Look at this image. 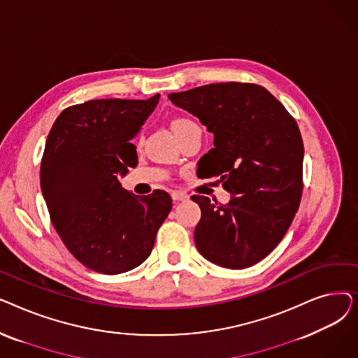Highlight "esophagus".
<instances>
[{
	"label": "esophagus",
	"instance_id": "34e87169",
	"mask_svg": "<svg viewBox=\"0 0 358 358\" xmlns=\"http://www.w3.org/2000/svg\"><path fill=\"white\" fill-rule=\"evenodd\" d=\"M171 197H173L174 201H184V200L189 199V196L181 193V192H173V193H171Z\"/></svg>",
	"mask_w": 358,
	"mask_h": 358
}]
</instances>
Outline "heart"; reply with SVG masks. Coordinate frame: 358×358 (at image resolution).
<instances>
[{
	"label": "heart",
	"instance_id": "b5f03b06",
	"mask_svg": "<svg viewBox=\"0 0 358 358\" xmlns=\"http://www.w3.org/2000/svg\"><path fill=\"white\" fill-rule=\"evenodd\" d=\"M173 130H180V129H187V127H199L193 120L190 119H185V117H180V119H176L173 122Z\"/></svg>",
	"mask_w": 358,
	"mask_h": 358
}]
</instances>
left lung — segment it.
Here are the masks:
<instances>
[{
    "label": "left lung",
    "mask_w": 358,
    "mask_h": 358,
    "mask_svg": "<svg viewBox=\"0 0 358 358\" xmlns=\"http://www.w3.org/2000/svg\"><path fill=\"white\" fill-rule=\"evenodd\" d=\"M168 99L213 134L200 176H219L231 193L228 204L192 196L201 210L199 252L224 268L257 264L283 239L302 197L305 150L294 119L257 84H209Z\"/></svg>",
    "instance_id": "8db88e82"
}]
</instances>
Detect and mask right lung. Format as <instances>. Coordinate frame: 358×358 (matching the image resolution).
Returning a JSON list of instances; mask_svg holds the SVG:
<instances>
[{
	"instance_id": "1",
	"label": "right lung",
	"mask_w": 358,
	"mask_h": 358,
	"mask_svg": "<svg viewBox=\"0 0 358 358\" xmlns=\"http://www.w3.org/2000/svg\"><path fill=\"white\" fill-rule=\"evenodd\" d=\"M159 94L148 100H91L55 120L41 165V187L53 227L81 264L120 274L150 255L171 212L162 190L139 197L119 177L138 165L136 138Z\"/></svg>"
}]
</instances>
